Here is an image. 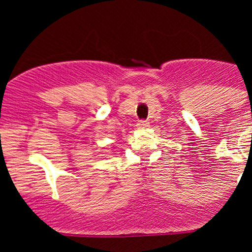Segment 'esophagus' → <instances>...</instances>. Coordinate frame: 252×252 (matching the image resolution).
<instances>
[{
    "mask_svg": "<svg viewBox=\"0 0 252 252\" xmlns=\"http://www.w3.org/2000/svg\"><path fill=\"white\" fill-rule=\"evenodd\" d=\"M149 126V123L147 122V121H138L137 122V128L138 129H144V128H148Z\"/></svg>",
    "mask_w": 252,
    "mask_h": 252,
    "instance_id": "34e87169",
    "label": "esophagus"
}]
</instances>
